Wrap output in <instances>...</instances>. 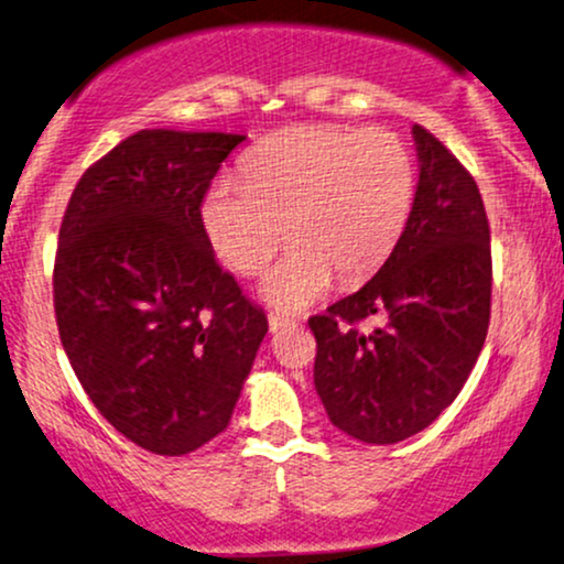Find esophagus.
<instances>
[{"label": "esophagus", "mask_w": 564, "mask_h": 564, "mask_svg": "<svg viewBox=\"0 0 564 564\" xmlns=\"http://www.w3.org/2000/svg\"><path fill=\"white\" fill-rule=\"evenodd\" d=\"M268 323H270V332H273V334L281 332V328H286V326H294V321L283 318V315H278V313H270Z\"/></svg>", "instance_id": "1"}]
</instances>
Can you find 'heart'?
I'll return each mask as SVG.
<instances>
[{"instance_id": "1", "label": "heart", "mask_w": 564, "mask_h": 564, "mask_svg": "<svg viewBox=\"0 0 564 564\" xmlns=\"http://www.w3.org/2000/svg\"><path fill=\"white\" fill-rule=\"evenodd\" d=\"M419 193L413 151L390 129L300 124L273 134L217 183L200 219L236 273L254 275L289 236L300 243L262 278L273 307L302 310L332 286L371 278L403 241Z\"/></svg>"}]
</instances>
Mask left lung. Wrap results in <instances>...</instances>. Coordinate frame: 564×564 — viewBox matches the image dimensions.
Masks as SVG:
<instances>
[{"label":"left lung","instance_id":"left-lung-1","mask_svg":"<svg viewBox=\"0 0 564 564\" xmlns=\"http://www.w3.org/2000/svg\"><path fill=\"white\" fill-rule=\"evenodd\" d=\"M419 193L403 241L364 289L310 318L315 390L334 426L373 445L416 435L469 379L490 323V225L480 187L413 127ZM377 314L382 326L364 333Z\"/></svg>","mask_w":564,"mask_h":564}]
</instances>
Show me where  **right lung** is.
<instances>
[{
    "instance_id": "right-lung-1",
    "label": "right lung",
    "mask_w": 564,
    "mask_h": 564,
    "mask_svg": "<svg viewBox=\"0 0 564 564\" xmlns=\"http://www.w3.org/2000/svg\"><path fill=\"white\" fill-rule=\"evenodd\" d=\"M243 134L142 129L76 183L53 302L100 416L159 456L230 424L268 318L212 254L200 204Z\"/></svg>"
}]
</instances>
